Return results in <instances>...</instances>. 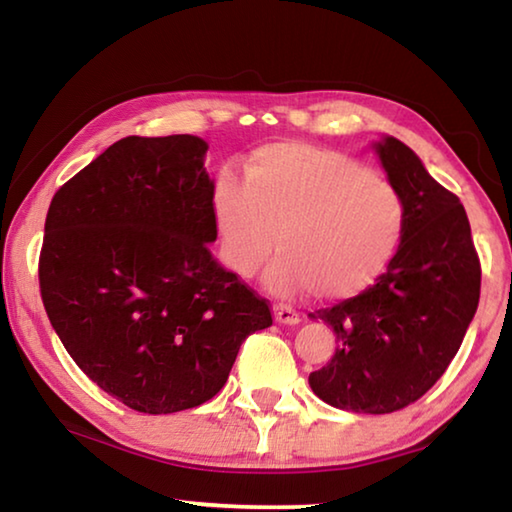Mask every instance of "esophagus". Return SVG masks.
I'll use <instances>...</instances> for the list:
<instances>
[{
  "instance_id": "esophagus-1",
  "label": "esophagus",
  "mask_w": 512,
  "mask_h": 512,
  "mask_svg": "<svg viewBox=\"0 0 512 512\" xmlns=\"http://www.w3.org/2000/svg\"><path fill=\"white\" fill-rule=\"evenodd\" d=\"M273 314H275L277 323H282V325H298L300 323L298 311L287 307V305H273Z\"/></svg>"
}]
</instances>
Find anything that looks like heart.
<instances>
[{
  "label": "heart",
  "instance_id": "heart-1",
  "mask_svg": "<svg viewBox=\"0 0 512 512\" xmlns=\"http://www.w3.org/2000/svg\"><path fill=\"white\" fill-rule=\"evenodd\" d=\"M223 257L250 277L273 248L266 287L350 298L391 264L404 237V198L391 180L339 151L300 142L250 155L246 183L223 171L214 187Z\"/></svg>",
  "mask_w": 512,
  "mask_h": 512
}]
</instances>
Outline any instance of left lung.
I'll return each instance as SVG.
<instances>
[{
  "mask_svg": "<svg viewBox=\"0 0 512 512\" xmlns=\"http://www.w3.org/2000/svg\"><path fill=\"white\" fill-rule=\"evenodd\" d=\"M375 151L404 198V237L372 287L309 314L339 343L309 386L336 409L379 415L420 400L443 377L479 307L481 264L458 196L395 137Z\"/></svg>",
  "mask_w": 512,
  "mask_h": 512,
  "instance_id": "obj_1",
  "label": "left lung"
}]
</instances>
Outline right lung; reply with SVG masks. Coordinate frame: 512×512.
<instances>
[{"label":"right lung","mask_w":512,"mask_h":512,"mask_svg":"<svg viewBox=\"0 0 512 512\" xmlns=\"http://www.w3.org/2000/svg\"><path fill=\"white\" fill-rule=\"evenodd\" d=\"M194 135L124 137L51 198L40 296L101 391L149 415L221 391L268 302L216 264L214 180Z\"/></svg>","instance_id":"right-lung-1"}]
</instances>
